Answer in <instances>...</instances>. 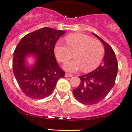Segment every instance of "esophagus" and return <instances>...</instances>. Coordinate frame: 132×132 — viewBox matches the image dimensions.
I'll list each match as a JSON object with an SVG mask.
<instances>
[{"instance_id":"1","label":"esophagus","mask_w":132,"mask_h":132,"mask_svg":"<svg viewBox=\"0 0 132 132\" xmlns=\"http://www.w3.org/2000/svg\"><path fill=\"white\" fill-rule=\"evenodd\" d=\"M72 75H70V74H68V73H65V77L66 78H68V77H72Z\"/></svg>"}]
</instances>
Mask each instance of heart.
I'll return each mask as SVG.
<instances>
[{
  "instance_id": "b5f03b06",
  "label": "heart",
  "mask_w": 132,
  "mask_h": 132,
  "mask_svg": "<svg viewBox=\"0 0 132 132\" xmlns=\"http://www.w3.org/2000/svg\"><path fill=\"white\" fill-rule=\"evenodd\" d=\"M65 39L67 45L58 42L54 53L59 62H66L74 52L75 59L64 65L66 71L74 72L83 68L84 71L89 72L99 66L104 54L103 45L99 40L82 33L69 35Z\"/></svg>"
}]
</instances>
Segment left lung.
<instances>
[{
	"label": "left lung",
	"mask_w": 132,
	"mask_h": 132,
	"mask_svg": "<svg viewBox=\"0 0 132 132\" xmlns=\"http://www.w3.org/2000/svg\"><path fill=\"white\" fill-rule=\"evenodd\" d=\"M94 35L104 46L105 54L102 63L89 73L79 76L80 85L73 90L75 97L80 103L92 105L102 101L114 85L118 64L113 48L95 33Z\"/></svg>",
	"instance_id": "obj_1"
}]
</instances>
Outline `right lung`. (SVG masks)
<instances>
[{
	"mask_svg": "<svg viewBox=\"0 0 132 132\" xmlns=\"http://www.w3.org/2000/svg\"><path fill=\"white\" fill-rule=\"evenodd\" d=\"M66 33L45 27L27 34L21 38L14 52L12 68L23 92L33 99H42L52 93L57 82L65 73L56 61L54 47L57 40ZM35 58L28 65V56Z\"/></svg>",
	"mask_w": 132,
	"mask_h": 132,
	"instance_id": "add662e5",
	"label": "right lung"
}]
</instances>
